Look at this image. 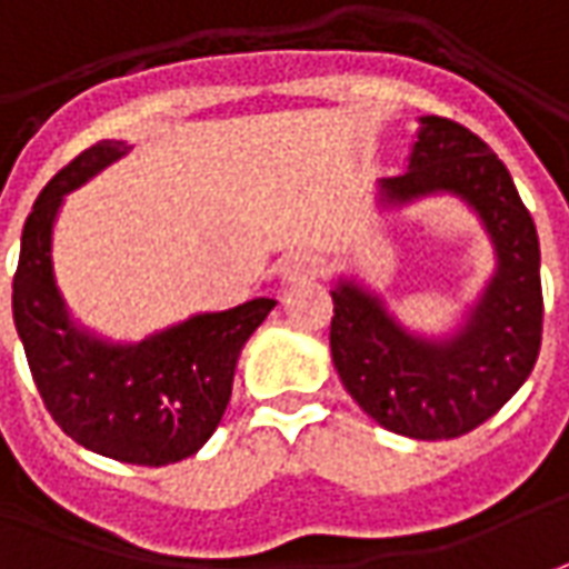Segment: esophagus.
<instances>
[{"mask_svg":"<svg viewBox=\"0 0 569 569\" xmlns=\"http://www.w3.org/2000/svg\"><path fill=\"white\" fill-rule=\"evenodd\" d=\"M280 273H283L286 283H296V280H308V277H315V273H317V261L311 258V254L292 252V254H286L283 261H280Z\"/></svg>","mask_w":569,"mask_h":569,"instance_id":"esophagus-1","label":"esophagus"}]
</instances>
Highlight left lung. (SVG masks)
Listing matches in <instances>:
<instances>
[{
  "mask_svg": "<svg viewBox=\"0 0 569 569\" xmlns=\"http://www.w3.org/2000/svg\"><path fill=\"white\" fill-rule=\"evenodd\" d=\"M458 196L496 246V273L451 336L401 327L377 292L339 280L330 351L349 396L408 439L477 430L527 382L542 346L539 236L508 168L461 123L420 118L408 171L380 180V204Z\"/></svg>",
  "mask_w": 569,
  "mask_h": 569,
  "instance_id": "left-lung-1",
  "label": "left lung"
}]
</instances>
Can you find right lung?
<instances>
[{"instance_id":"add662e5","label":"right lung","mask_w":569,"mask_h":569,"mask_svg":"<svg viewBox=\"0 0 569 569\" xmlns=\"http://www.w3.org/2000/svg\"><path fill=\"white\" fill-rule=\"evenodd\" d=\"M127 152L121 139H102L46 183L21 233L11 311L58 427L96 455L161 467L196 455L218 430L239 351L277 301L196 315L142 342H108L77 327L56 283L52 227L64 196Z\"/></svg>"}]
</instances>
